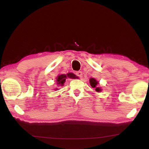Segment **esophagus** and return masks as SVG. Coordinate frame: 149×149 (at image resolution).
Instances as JSON below:
<instances>
[{"instance_id": "esophagus-1", "label": "esophagus", "mask_w": 149, "mask_h": 149, "mask_svg": "<svg viewBox=\"0 0 149 149\" xmlns=\"http://www.w3.org/2000/svg\"><path fill=\"white\" fill-rule=\"evenodd\" d=\"M75 75H76L79 78H81L82 77H83V74H82V72H81V71L77 72L76 73H75Z\"/></svg>"}]
</instances>
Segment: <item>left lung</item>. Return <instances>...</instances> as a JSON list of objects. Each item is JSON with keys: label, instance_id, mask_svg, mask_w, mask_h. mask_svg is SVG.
I'll return each instance as SVG.
<instances>
[{"label": "left lung", "instance_id": "obj_1", "mask_svg": "<svg viewBox=\"0 0 149 149\" xmlns=\"http://www.w3.org/2000/svg\"><path fill=\"white\" fill-rule=\"evenodd\" d=\"M90 83L91 86L95 88V91H97V92H100V91H102L101 88H100L99 87H97V84H99V83H98V81L95 79L91 78L90 79Z\"/></svg>", "mask_w": 149, "mask_h": 149}]
</instances>
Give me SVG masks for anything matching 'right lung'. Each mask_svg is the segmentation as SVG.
Instances as JSON below:
<instances>
[{
  "mask_svg": "<svg viewBox=\"0 0 149 149\" xmlns=\"http://www.w3.org/2000/svg\"><path fill=\"white\" fill-rule=\"evenodd\" d=\"M67 77L71 78V79H75L77 77L74 74H73V73H68L66 75V74L59 75H58V77H57L56 81V84H58V86H59V85H61V86H63V85H64V83H65L66 79ZM57 89H58V88H57Z\"/></svg>",
  "mask_w": 149,
  "mask_h": 149,
  "instance_id": "right-lung-1",
  "label": "right lung"
}]
</instances>
